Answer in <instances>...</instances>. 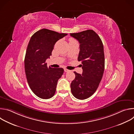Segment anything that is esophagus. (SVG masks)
I'll return each instance as SVG.
<instances>
[{
	"label": "esophagus",
	"mask_w": 134,
	"mask_h": 134,
	"mask_svg": "<svg viewBox=\"0 0 134 134\" xmlns=\"http://www.w3.org/2000/svg\"><path fill=\"white\" fill-rule=\"evenodd\" d=\"M64 71H65V72H68V71H69L70 70H69V69H66V68H65V69H64Z\"/></svg>",
	"instance_id": "obj_1"
}]
</instances>
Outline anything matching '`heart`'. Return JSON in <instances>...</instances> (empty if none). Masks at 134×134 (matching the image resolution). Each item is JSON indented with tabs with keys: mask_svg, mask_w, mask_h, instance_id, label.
<instances>
[{
	"mask_svg": "<svg viewBox=\"0 0 134 134\" xmlns=\"http://www.w3.org/2000/svg\"><path fill=\"white\" fill-rule=\"evenodd\" d=\"M74 40H75L74 39H72V38H70V39H69V42L70 41H74Z\"/></svg>",
	"mask_w": 134,
	"mask_h": 134,
	"instance_id": "obj_1",
	"label": "heart"
}]
</instances>
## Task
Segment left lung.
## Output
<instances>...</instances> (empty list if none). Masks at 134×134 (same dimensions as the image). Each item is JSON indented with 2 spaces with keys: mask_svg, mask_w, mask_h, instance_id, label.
I'll return each instance as SVG.
<instances>
[{
  "mask_svg": "<svg viewBox=\"0 0 134 134\" xmlns=\"http://www.w3.org/2000/svg\"><path fill=\"white\" fill-rule=\"evenodd\" d=\"M80 44L79 62H82V74L74 72L75 78L70 84L74 96L84 100L92 95L97 90L104 70V54L102 42L93 30L70 33Z\"/></svg>",
  "mask_w": 134,
  "mask_h": 134,
  "instance_id": "1",
  "label": "left lung"
}]
</instances>
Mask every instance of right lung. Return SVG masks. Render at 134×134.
<instances>
[{
	"label": "right lung",
	"instance_id": "1",
	"mask_svg": "<svg viewBox=\"0 0 134 134\" xmlns=\"http://www.w3.org/2000/svg\"><path fill=\"white\" fill-rule=\"evenodd\" d=\"M67 35L43 29L31 37L25 57V71L30 87L40 98L48 99L54 95L64 70L48 67L46 60L51 55L55 42Z\"/></svg>",
	"mask_w": 134,
	"mask_h": 134
}]
</instances>
